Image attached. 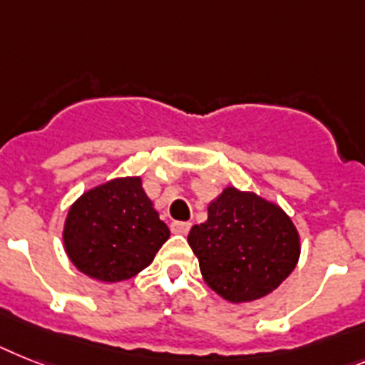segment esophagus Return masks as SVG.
Listing matches in <instances>:
<instances>
[{
  "label": "esophagus",
  "instance_id": "obj_1",
  "mask_svg": "<svg viewBox=\"0 0 365 365\" xmlns=\"http://www.w3.org/2000/svg\"><path fill=\"white\" fill-rule=\"evenodd\" d=\"M190 227H192L190 222H173L171 224V231L175 235H186L190 231Z\"/></svg>",
  "mask_w": 365,
  "mask_h": 365
}]
</instances>
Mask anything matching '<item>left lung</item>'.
I'll return each instance as SVG.
<instances>
[{"label": "left lung", "instance_id": "left-lung-1", "mask_svg": "<svg viewBox=\"0 0 365 365\" xmlns=\"http://www.w3.org/2000/svg\"><path fill=\"white\" fill-rule=\"evenodd\" d=\"M205 284L233 304L267 297L293 272L300 237L279 205L227 186L188 233Z\"/></svg>", "mask_w": 365, "mask_h": 365}]
</instances>
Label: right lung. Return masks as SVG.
I'll list each match as a JSON object with an SVG mask.
<instances>
[{"label": "right lung", "instance_id": "add662e5", "mask_svg": "<svg viewBox=\"0 0 365 365\" xmlns=\"http://www.w3.org/2000/svg\"><path fill=\"white\" fill-rule=\"evenodd\" d=\"M170 230L140 177H119L87 190L68 209L63 244L72 264L98 282H123L149 267Z\"/></svg>", "mask_w": 365, "mask_h": 365}]
</instances>
